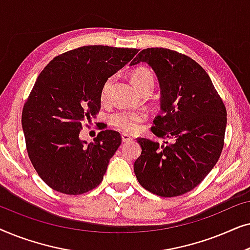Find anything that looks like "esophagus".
<instances>
[{
	"instance_id": "obj_1",
	"label": "esophagus",
	"mask_w": 250,
	"mask_h": 250,
	"mask_svg": "<svg viewBox=\"0 0 250 250\" xmlns=\"http://www.w3.org/2000/svg\"><path fill=\"white\" fill-rule=\"evenodd\" d=\"M133 140V138L131 135H128V134H122V141L123 142H129V141H132Z\"/></svg>"
}]
</instances>
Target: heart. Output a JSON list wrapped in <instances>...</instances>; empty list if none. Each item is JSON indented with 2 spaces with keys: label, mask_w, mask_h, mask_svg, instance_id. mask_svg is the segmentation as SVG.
<instances>
[{
  "label": "heart",
  "mask_w": 250,
  "mask_h": 250,
  "mask_svg": "<svg viewBox=\"0 0 250 250\" xmlns=\"http://www.w3.org/2000/svg\"><path fill=\"white\" fill-rule=\"evenodd\" d=\"M112 81L114 78L109 77L104 82L101 88V100L105 101L108 98L109 90H110ZM132 83L134 85L136 90L141 92L146 88L152 90L153 85H155V78L150 70L145 69V68H140L135 70L132 75ZM148 118L146 111L142 110H122L116 112L111 116V124L115 126L119 131L125 133H135L140 128L142 123H145Z\"/></svg>",
  "instance_id": "1"
}]
</instances>
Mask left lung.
I'll use <instances>...</instances> for the list:
<instances>
[{
  "instance_id": "obj_1",
  "label": "left lung",
  "mask_w": 250,
  "mask_h": 250,
  "mask_svg": "<svg viewBox=\"0 0 250 250\" xmlns=\"http://www.w3.org/2000/svg\"><path fill=\"white\" fill-rule=\"evenodd\" d=\"M149 64L160 85V115L151 131L164 145L136 139L141 156L134 173L146 190L176 197L194 189L216 165L224 146L227 109L199 63L176 51L142 50L129 66Z\"/></svg>"
}]
</instances>
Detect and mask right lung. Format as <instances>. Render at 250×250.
I'll return each instance as SVG.
<instances>
[{"mask_svg": "<svg viewBox=\"0 0 250 250\" xmlns=\"http://www.w3.org/2000/svg\"><path fill=\"white\" fill-rule=\"evenodd\" d=\"M139 52L104 45L70 50L41 71L26 104L21 124L34 168L58 192L82 194L97 188L122 143L104 129L93 142L80 139L85 122L101 107V88Z\"/></svg>", "mask_w": 250, "mask_h": 250, "instance_id": "right-lung-1", "label": "right lung"}]
</instances>
